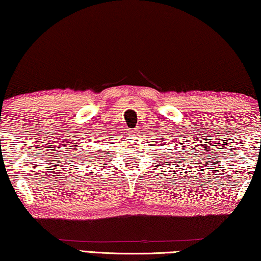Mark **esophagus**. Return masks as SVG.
<instances>
[{
  "label": "esophagus",
  "mask_w": 261,
  "mask_h": 261,
  "mask_svg": "<svg viewBox=\"0 0 261 261\" xmlns=\"http://www.w3.org/2000/svg\"><path fill=\"white\" fill-rule=\"evenodd\" d=\"M136 132H137V129H136V130H134V131H131V132H130V134H131V136H135V134H136Z\"/></svg>",
  "instance_id": "obj_1"
}]
</instances>
